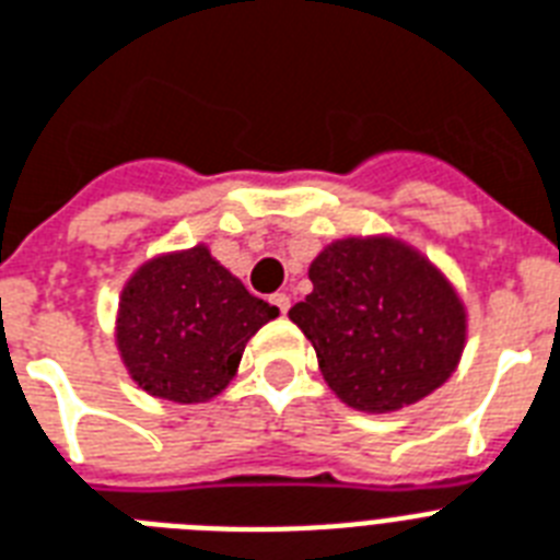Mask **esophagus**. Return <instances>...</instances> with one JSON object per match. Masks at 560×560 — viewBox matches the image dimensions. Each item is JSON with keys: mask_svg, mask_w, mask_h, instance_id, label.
I'll use <instances>...</instances> for the list:
<instances>
[{"mask_svg": "<svg viewBox=\"0 0 560 560\" xmlns=\"http://www.w3.org/2000/svg\"><path fill=\"white\" fill-rule=\"evenodd\" d=\"M270 302H272V305H276V307H279L281 314H288V307H290V296H288V293H272Z\"/></svg>", "mask_w": 560, "mask_h": 560, "instance_id": "obj_1", "label": "esophagus"}]
</instances>
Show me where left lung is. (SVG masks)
Wrapping results in <instances>:
<instances>
[{
	"mask_svg": "<svg viewBox=\"0 0 560 560\" xmlns=\"http://www.w3.org/2000/svg\"><path fill=\"white\" fill-rule=\"evenodd\" d=\"M290 307L325 383L358 412H398L442 386L462 360L468 311L451 279L392 235L331 241Z\"/></svg>",
	"mask_w": 560,
	"mask_h": 560,
	"instance_id": "obj_1",
	"label": "left lung"
}]
</instances>
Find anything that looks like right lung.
<instances>
[{
  "mask_svg": "<svg viewBox=\"0 0 560 560\" xmlns=\"http://www.w3.org/2000/svg\"><path fill=\"white\" fill-rule=\"evenodd\" d=\"M279 307L253 296L209 246L153 255L118 296L116 346L153 398L202 404L226 389L255 331Z\"/></svg>",
  "mask_w": 560,
  "mask_h": 560,
  "instance_id": "1",
  "label": "right lung"
}]
</instances>
